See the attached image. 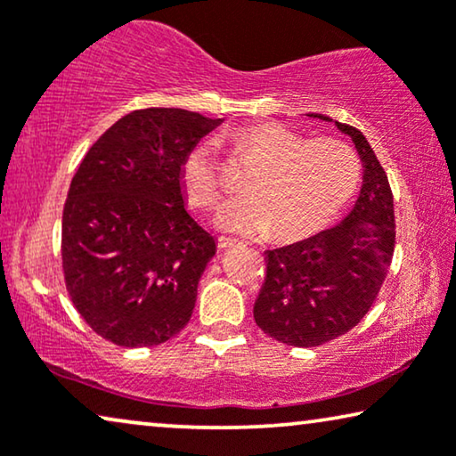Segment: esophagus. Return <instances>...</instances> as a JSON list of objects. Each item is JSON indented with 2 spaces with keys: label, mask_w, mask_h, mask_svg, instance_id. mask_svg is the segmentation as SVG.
<instances>
[{
  "label": "esophagus",
  "mask_w": 456,
  "mask_h": 456,
  "mask_svg": "<svg viewBox=\"0 0 456 456\" xmlns=\"http://www.w3.org/2000/svg\"><path fill=\"white\" fill-rule=\"evenodd\" d=\"M236 245H240V242L236 239H228V236H220V239H217V247H220V248H230V247H236Z\"/></svg>",
  "instance_id": "obj_1"
}]
</instances>
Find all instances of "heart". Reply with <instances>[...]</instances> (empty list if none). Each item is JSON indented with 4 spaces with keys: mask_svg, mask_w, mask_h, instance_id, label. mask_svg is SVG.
Listing matches in <instances>:
<instances>
[{
    "mask_svg": "<svg viewBox=\"0 0 456 456\" xmlns=\"http://www.w3.org/2000/svg\"><path fill=\"white\" fill-rule=\"evenodd\" d=\"M232 145L257 161L248 197L226 205L217 226L236 234H265L280 242L309 239L332 224L359 184V159L338 139H307L276 122L236 130ZM183 186L199 209L222 201V172L214 142H199L183 161Z\"/></svg>",
    "mask_w": 456,
    "mask_h": 456,
    "instance_id": "1",
    "label": "heart"
}]
</instances>
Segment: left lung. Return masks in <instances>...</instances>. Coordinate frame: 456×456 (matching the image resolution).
<instances>
[{"mask_svg": "<svg viewBox=\"0 0 456 456\" xmlns=\"http://www.w3.org/2000/svg\"><path fill=\"white\" fill-rule=\"evenodd\" d=\"M336 128L351 136L363 164L354 208L320 234L265 251V282L253 307L255 323L290 346H320L357 326L376 301L395 253L388 176L361 130L342 122Z\"/></svg>", "mask_w": 456, "mask_h": 456, "instance_id": "left-lung-1", "label": "left lung"}]
</instances>
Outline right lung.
<instances>
[{
    "label": "right lung",
    "mask_w": 456,
    "mask_h": 456,
    "mask_svg": "<svg viewBox=\"0 0 456 456\" xmlns=\"http://www.w3.org/2000/svg\"><path fill=\"white\" fill-rule=\"evenodd\" d=\"M220 124L178 108L136 110L80 161L61 214V264L74 307L102 338L155 346L189 323L216 240L186 209L180 172Z\"/></svg>",
    "instance_id": "obj_1"
}]
</instances>
